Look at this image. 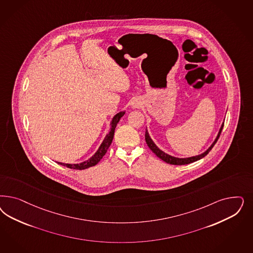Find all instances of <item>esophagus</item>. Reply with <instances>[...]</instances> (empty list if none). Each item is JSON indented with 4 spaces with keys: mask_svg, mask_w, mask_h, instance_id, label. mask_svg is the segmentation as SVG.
<instances>
[{
    "mask_svg": "<svg viewBox=\"0 0 253 253\" xmlns=\"http://www.w3.org/2000/svg\"><path fill=\"white\" fill-rule=\"evenodd\" d=\"M138 106H139V103H138V102H134V103L132 104L133 108H138Z\"/></svg>",
    "mask_w": 253,
    "mask_h": 253,
    "instance_id": "1",
    "label": "esophagus"
}]
</instances>
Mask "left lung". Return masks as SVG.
Wrapping results in <instances>:
<instances>
[{
	"instance_id": "8db88e82",
	"label": "left lung",
	"mask_w": 253,
	"mask_h": 253,
	"mask_svg": "<svg viewBox=\"0 0 253 253\" xmlns=\"http://www.w3.org/2000/svg\"><path fill=\"white\" fill-rule=\"evenodd\" d=\"M223 124H224V122H222V124H221L220 130L218 132V135H217L216 139H214V141L212 142L211 145L209 147V148L205 151L204 153H202V154H200V155H195V156H191V157L179 158V157H176V156H173V155H169V154L165 153L161 149H159L158 147L156 146V144L153 141V139H151V137H150V135H149V132L147 130V128L146 131H145V140H146L148 147L155 153V155H157L160 159H162L163 161H165L166 163L171 164V165H187V164L196 162L197 160H200L201 158H203V157H205L206 155L210 153V151H211L212 148H213V146L215 145V143L217 142V140H218L219 137H220V132H221L222 127H223Z\"/></svg>"
}]
</instances>
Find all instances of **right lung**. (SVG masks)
Instances as JSON below:
<instances>
[{"label":"right lung","instance_id":"1","mask_svg":"<svg viewBox=\"0 0 253 253\" xmlns=\"http://www.w3.org/2000/svg\"><path fill=\"white\" fill-rule=\"evenodd\" d=\"M126 114L125 111L122 112H119L118 114H115L112 121L110 123V130L109 133L105 136V138L103 139V141L101 142V144L98 147L97 152L92 155L90 158H88L87 160L81 162V163L77 164H66L61 163V162H57V163L60 164L64 167H67L69 169H88L90 167H94L96 166L97 164L101 160V158L105 155L107 153V150L109 149V147L111 145L113 139H114V130H115V127L117 126L118 122L120 121L121 117L124 116V114Z\"/></svg>","mask_w":253,"mask_h":253}]
</instances>
